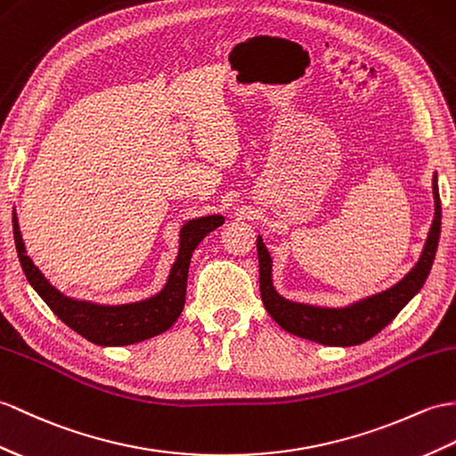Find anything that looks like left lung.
Segmentation results:
<instances>
[{
  "mask_svg": "<svg viewBox=\"0 0 456 456\" xmlns=\"http://www.w3.org/2000/svg\"><path fill=\"white\" fill-rule=\"evenodd\" d=\"M431 190L436 214H433L428 239L423 242L421 254L414 264V268L400 281L390 285L388 289L365 295V297L349 301L342 306L299 303L283 297L276 289V285H273V258L268 247L264 245L262 235H258L256 250L260 266V295L272 319L289 334L322 346H357L383 330L416 297L429 276L433 260H436L441 232V200L437 171L433 173Z\"/></svg>",
  "mask_w": 456,
  "mask_h": 456,
  "instance_id": "obj_1",
  "label": "left lung"
}]
</instances>
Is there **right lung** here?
<instances>
[{
  "mask_svg": "<svg viewBox=\"0 0 456 456\" xmlns=\"http://www.w3.org/2000/svg\"><path fill=\"white\" fill-rule=\"evenodd\" d=\"M225 224L221 214L188 219L178 231V250L171 270L167 273L165 285L155 295L142 301L122 305H102L87 299H76L63 295L56 285H52L45 273L38 270L33 258L27 254L23 235L19 229V217L13 209V237L19 254L20 268L40 299L45 301L58 319L71 330L81 334L85 340L104 347L132 346L150 340L167 332L184 309L186 280L190 258L196 247L211 231Z\"/></svg>",
  "mask_w": 456,
  "mask_h": 456,
  "instance_id": "obj_1",
  "label": "right lung"
}]
</instances>
